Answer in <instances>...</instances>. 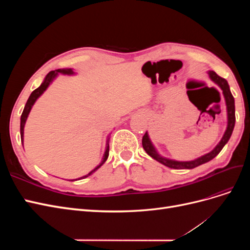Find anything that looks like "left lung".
Listing matches in <instances>:
<instances>
[{"label": "left lung", "mask_w": 250, "mask_h": 250, "mask_svg": "<svg viewBox=\"0 0 250 250\" xmlns=\"http://www.w3.org/2000/svg\"><path fill=\"white\" fill-rule=\"evenodd\" d=\"M208 74L210 80L214 81L216 84L222 89V93H223L225 103H226V110H228V127H226V130L223 134L221 141L219 142L218 145L213 150H211L210 152L204 154L198 158H196V160H194V161H190V162H178V161H174V160H169V158H166V157L162 156L161 154H158L156 149L153 146V144L151 143V141L149 139V135H148L147 131L143 137L142 145H143V148L145 149L147 154L150 155L152 158H154V160L157 161L158 163L167 166V167H169L171 169H193V168L198 167V166H200L202 164H206V163L211 161L214 157H216L219 154V152H220L222 148L225 146V144L228 143L229 140L230 139V135L232 133L233 127H234V122H236V116H234V99L230 93L228 81H226L224 78L218 76V75L214 71H208Z\"/></svg>", "instance_id": "left-lung-1"}]
</instances>
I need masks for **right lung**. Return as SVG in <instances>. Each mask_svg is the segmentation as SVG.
Returning <instances> with one entry per match:
<instances>
[{"instance_id":"obj_1","label":"right lung","mask_w":250,"mask_h":250,"mask_svg":"<svg viewBox=\"0 0 250 250\" xmlns=\"http://www.w3.org/2000/svg\"><path fill=\"white\" fill-rule=\"evenodd\" d=\"M58 73L63 74V75H74V74H75L72 69H58V70H55V71H51V72L47 75L46 78H44V80H43V82L41 84V86L37 87L36 89H34L33 92L31 93V95H30L29 99H28V101H27V103H26V105H25V108H24V110H22L21 116V141H24V127H25L26 121H27V118H28V116H29L30 110H31V108H32V106L34 105L35 101H36L37 99H39V98L43 94L44 90H46V89L48 88V86L51 84V82L57 77ZM108 153H109V138H108L107 141H106V148H105V152H104V155H103V158H102V162L100 163V165L97 166V167H96L94 170L90 171L88 174H86V175L78 178V180L88 177V176L90 175V174H93L95 171H97L98 169H99V168L101 167V166H102L105 162H106L107 157H108ZM74 180H77V179H72V181H74Z\"/></svg>"}]
</instances>
